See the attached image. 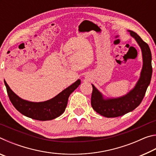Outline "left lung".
I'll use <instances>...</instances> for the list:
<instances>
[{
  "instance_id": "8db88e82",
  "label": "left lung",
  "mask_w": 156,
  "mask_h": 156,
  "mask_svg": "<svg viewBox=\"0 0 156 156\" xmlns=\"http://www.w3.org/2000/svg\"><path fill=\"white\" fill-rule=\"evenodd\" d=\"M128 31L135 38L142 50L143 65L140 77L134 88L127 94L116 98L105 99L102 94L92 84L91 107L98 113L107 118L118 117L135 109L141 103L151 82L152 76L151 50L148 44L142 41L138 34L131 30Z\"/></svg>"
}]
</instances>
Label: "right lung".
<instances>
[{
	"label": "right lung",
	"mask_w": 156,
	"mask_h": 156,
	"mask_svg": "<svg viewBox=\"0 0 156 156\" xmlns=\"http://www.w3.org/2000/svg\"><path fill=\"white\" fill-rule=\"evenodd\" d=\"M4 83L10 101L18 112L32 119L45 121L55 119L62 114L67 107L69 97L80 85V80L76 81L53 98L40 102H30L20 98L9 88L6 81L4 80Z\"/></svg>",
	"instance_id": "add662e5"
}]
</instances>
